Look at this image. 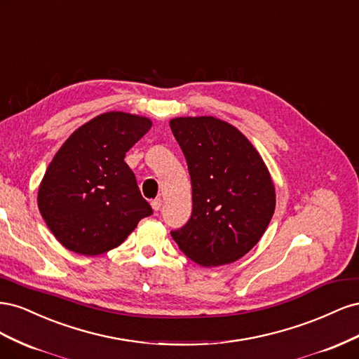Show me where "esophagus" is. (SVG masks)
<instances>
[{
    "label": "esophagus",
    "instance_id": "esophagus-1",
    "mask_svg": "<svg viewBox=\"0 0 359 359\" xmlns=\"http://www.w3.org/2000/svg\"><path fill=\"white\" fill-rule=\"evenodd\" d=\"M161 203H163V202H161V199H160V198H157V199H154L153 202H151V206H153V210H154V211H158V210L161 208Z\"/></svg>",
    "mask_w": 359,
    "mask_h": 359
}]
</instances>
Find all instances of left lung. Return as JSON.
I'll return each instance as SVG.
<instances>
[{
    "instance_id": "1",
    "label": "left lung",
    "mask_w": 359,
    "mask_h": 359,
    "mask_svg": "<svg viewBox=\"0 0 359 359\" xmlns=\"http://www.w3.org/2000/svg\"><path fill=\"white\" fill-rule=\"evenodd\" d=\"M191 178L190 220L170 235L202 266L232 264L273 219L276 189L262 157L229 123L214 116L170 119Z\"/></svg>"
}]
</instances>
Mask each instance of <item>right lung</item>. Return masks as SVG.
Here are the masks:
<instances>
[{"mask_svg":"<svg viewBox=\"0 0 359 359\" xmlns=\"http://www.w3.org/2000/svg\"><path fill=\"white\" fill-rule=\"evenodd\" d=\"M151 119L106 112L62 144L39 187V210L57 240L74 253L97 256L123 244L153 214L139 191L126 153Z\"/></svg>","mask_w":359,"mask_h":359,"instance_id":"1","label":"right lung"}]
</instances>
